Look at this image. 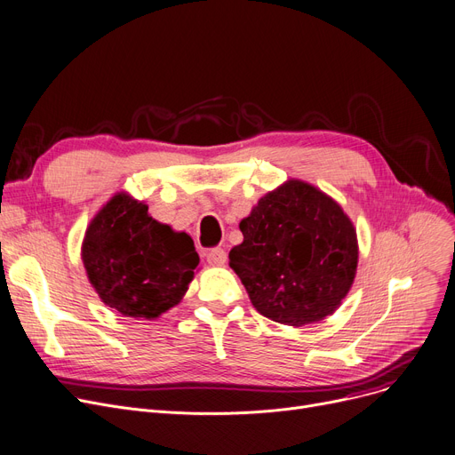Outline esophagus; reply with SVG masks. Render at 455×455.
Instances as JSON below:
<instances>
[{
	"label": "esophagus",
	"mask_w": 455,
	"mask_h": 455,
	"mask_svg": "<svg viewBox=\"0 0 455 455\" xmlns=\"http://www.w3.org/2000/svg\"><path fill=\"white\" fill-rule=\"evenodd\" d=\"M205 257H207L209 265H212V267H222L226 263V259H228V255L222 248H211Z\"/></svg>",
	"instance_id": "1"
}]
</instances>
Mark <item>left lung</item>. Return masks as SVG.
Segmentation results:
<instances>
[{"label":"left lung","mask_w":455,"mask_h":455,"mask_svg":"<svg viewBox=\"0 0 455 455\" xmlns=\"http://www.w3.org/2000/svg\"><path fill=\"white\" fill-rule=\"evenodd\" d=\"M239 228L244 241L229 251V267L259 313L294 328L335 313L357 270V235L335 200L289 180Z\"/></svg>","instance_id":"1"}]
</instances>
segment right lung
Instances as JSON below:
<instances>
[{"instance_id":"right-lung-1","label":"right lung","mask_w":455,"mask_h":455,"mask_svg":"<svg viewBox=\"0 0 455 455\" xmlns=\"http://www.w3.org/2000/svg\"><path fill=\"white\" fill-rule=\"evenodd\" d=\"M83 265L105 306L154 320L178 306L200 257L187 233L148 214L144 202L118 192L86 228Z\"/></svg>"}]
</instances>
